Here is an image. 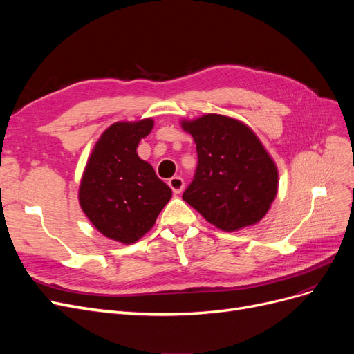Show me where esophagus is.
Returning a JSON list of instances; mask_svg holds the SVG:
<instances>
[{"mask_svg":"<svg viewBox=\"0 0 354 354\" xmlns=\"http://www.w3.org/2000/svg\"><path fill=\"white\" fill-rule=\"evenodd\" d=\"M168 186L171 187V190H173L176 195H178V194H181V190L185 189V180L181 178L180 176L171 177V178L168 180Z\"/></svg>","mask_w":354,"mask_h":354,"instance_id":"1","label":"esophagus"}]
</instances>
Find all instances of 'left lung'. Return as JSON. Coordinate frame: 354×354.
<instances>
[{
  "mask_svg": "<svg viewBox=\"0 0 354 354\" xmlns=\"http://www.w3.org/2000/svg\"><path fill=\"white\" fill-rule=\"evenodd\" d=\"M196 143L198 165L183 199L224 232L260 221L277 192V168L245 124L223 115L185 121Z\"/></svg>",
  "mask_w": 354,
  "mask_h": 354,
  "instance_id": "obj_1",
  "label": "left lung"
}]
</instances>
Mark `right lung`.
<instances>
[{
  "label": "right lung",
  "mask_w": 354,
  "mask_h": 354,
  "mask_svg": "<svg viewBox=\"0 0 354 354\" xmlns=\"http://www.w3.org/2000/svg\"><path fill=\"white\" fill-rule=\"evenodd\" d=\"M153 121L116 122L106 130L85 167L80 203L106 238L133 243L151 230L173 192L137 155Z\"/></svg>",
  "instance_id": "add662e5"
}]
</instances>
